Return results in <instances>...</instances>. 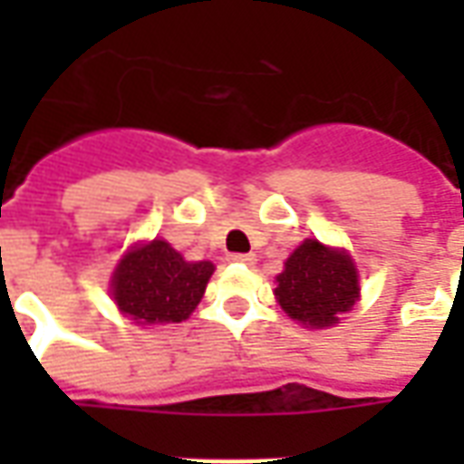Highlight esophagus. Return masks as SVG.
<instances>
[{"label": "esophagus", "instance_id": "esophagus-1", "mask_svg": "<svg viewBox=\"0 0 464 464\" xmlns=\"http://www.w3.org/2000/svg\"><path fill=\"white\" fill-rule=\"evenodd\" d=\"M231 263H246V266H251L256 258H253L251 253H231V258H228Z\"/></svg>", "mask_w": 464, "mask_h": 464}]
</instances>
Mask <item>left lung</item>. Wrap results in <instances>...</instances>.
I'll return each instance as SVG.
<instances>
[{"label":"left lung","mask_w":464,"mask_h":464,"mask_svg":"<svg viewBox=\"0 0 464 464\" xmlns=\"http://www.w3.org/2000/svg\"><path fill=\"white\" fill-rule=\"evenodd\" d=\"M276 298L293 321L328 328L358 298V273L343 251L325 248L321 241H303L276 278Z\"/></svg>","instance_id":"1"}]
</instances>
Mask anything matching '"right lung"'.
<instances>
[{
  "instance_id": "right-lung-1",
  "label": "right lung",
  "mask_w": 464,
  "mask_h": 464,
  "mask_svg": "<svg viewBox=\"0 0 464 464\" xmlns=\"http://www.w3.org/2000/svg\"><path fill=\"white\" fill-rule=\"evenodd\" d=\"M211 273L213 263L183 261L181 253L156 238L123 256L111 295L121 313L141 325L181 323L203 298Z\"/></svg>"
}]
</instances>
